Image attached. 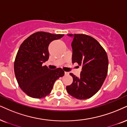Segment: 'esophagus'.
Listing matches in <instances>:
<instances>
[{"label":"esophagus","mask_w":127,"mask_h":127,"mask_svg":"<svg viewBox=\"0 0 127 127\" xmlns=\"http://www.w3.org/2000/svg\"><path fill=\"white\" fill-rule=\"evenodd\" d=\"M65 74L66 75H69V72H65Z\"/></svg>","instance_id":"esophagus-1"}]
</instances>
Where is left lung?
I'll list each match as a JSON object with an SVG mask.
<instances>
[{"instance_id": "8db88e82", "label": "left lung", "mask_w": 127, "mask_h": 127, "mask_svg": "<svg viewBox=\"0 0 127 127\" xmlns=\"http://www.w3.org/2000/svg\"><path fill=\"white\" fill-rule=\"evenodd\" d=\"M73 37L72 63L82 66L80 76L73 73L71 85L66 86L68 93L79 99L90 98L96 93L107 77L108 59L105 51L95 39L84 34L68 35Z\"/></svg>"}]
</instances>
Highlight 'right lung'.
<instances>
[{"label":"right lung","instance_id":"1","mask_svg":"<svg viewBox=\"0 0 127 127\" xmlns=\"http://www.w3.org/2000/svg\"><path fill=\"white\" fill-rule=\"evenodd\" d=\"M62 34L37 32L26 39L19 47L14 63V71L21 90L28 96L42 98L49 95L56 79L64 75L62 68L51 70L43 62L49 57L48 46Z\"/></svg>","mask_w":127,"mask_h":127}]
</instances>
